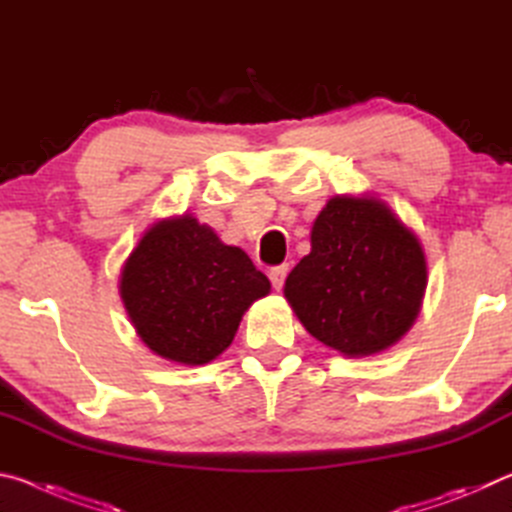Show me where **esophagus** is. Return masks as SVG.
<instances>
[{
	"mask_svg": "<svg viewBox=\"0 0 512 512\" xmlns=\"http://www.w3.org/2000/svg\"><path fill=\"white\" fill-rule=\"evenodd\" d=\"M287 273H289V264L275 266V268H271V271H268V280H271V284H273V289H275V291H280V289H282L284 280H287Z\"/></svg>",
	"mask_w": 512,
	"mask_h": 512,
	"instance_id": "34e87169",
	"label": "esophagus"
}]
</instances>
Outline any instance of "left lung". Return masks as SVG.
<instances>
[{
    "label": "left lung",
    "instance_id": "left-lung-1",
    "mask_svg": "<svg viewBox=\"0 0 512 512\" xmlns=\"http://www.w3.org/2000/svg\"><path fill=\"white\" fill-rule=\"evenodd\" d=\"M420 239L375 196H334L311 228V253L284 282L302 327L345 357L391 348L420 314Z\"/></svg>",
    "mask_w": 512,
    "mask_h": 512
}]
</instances>
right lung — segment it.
<instances>
[{"label":"right lung","mask_w":512,"mask_h":512,"mask_svg":"<svg viewBox=\"0 0 512 512\" xmlns=\"http://www.w3.org/2000/svg\"><path fill=\"white\" fill-rule=\"evenodd\" d=\"M271 293L244 250L228 246L192 214L153 223L126 259L119 296L151 352L203 366L235 339L241 316Z\"/></svg>","instance_id":"add662e5"}]
</instances>
